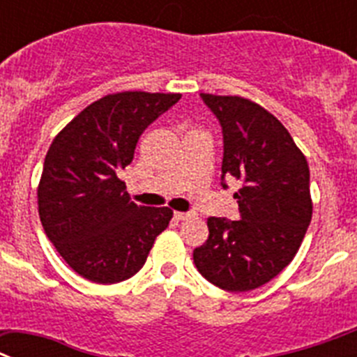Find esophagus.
<instances>
[{"label":"esophagus","mask_w":357,"mask_h":357,"mask_svg":"<svg viewBox=\"0 0 357 357\" xmlns=\"http://www.w3.org/2000/svg\"><path fill=\"white\" fill-rule=\"evenodd\" d=\"M194 217V213H185V211H176L174 213V218L178 220V222H181V220H188V218Z\"/></svg>","instance_id":"1"}]
</instances>
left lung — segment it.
Masks as SVG:
<instances>
[{
    "label": "left lung",
    "mask_w": 357,
    "mask_h": 357,
    "mask_svg": "<svg viewBox=\"0 0 357 357\" xmlns=\"http://www.w3.org/2000/svg\"><path fill=\"white\" fill-rule=\"evenodd\" d=\"M222 126V186L236 179L240 220L208 218V240L194 250L204 279L249 291L290 265L311 222L310 167L278 119L240 96L201 94Z\"/></svg>",
    "instance_id": "obj_1"
}]
</instances>
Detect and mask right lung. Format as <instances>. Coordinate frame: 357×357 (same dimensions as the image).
<instances>
[{"mask_svg": "<svg viewBox=\"0 0 357 357\" xmlns=\"http://www.w3.org/2000/svg\"><path fill=\"white\" fill-rule=\"evenodd\" d=\"M181 94L117 92L79 112L47 149L38 183V215L67 265L98 284L130 279L146 263L172 210L130 201L119 172L140 135Z\"/></svg>", "mask_w": 357, "mask_h": 357, "instance_id": "add662e5", "label": "right lung"}]
</instances>
